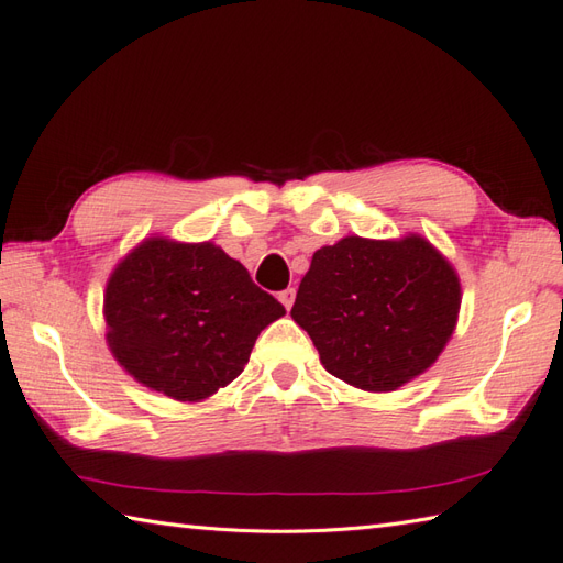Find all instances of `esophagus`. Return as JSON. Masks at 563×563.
Segmentation results:
<instances>
[{"label": "esophagus", "mask_w": 563, "mask_h": 563, "mask_svg": "<svg viewBox=\"0 0 563 563\" xmlns=\"http://www.w3.org/2000/svg\"><path fill=\"white\" fill-rule=\"evenodd\" d=\"M279 301H282V306H284L286 310H291V306H294V301H296V289H284V291L279 294Z\"/></svg>", "instance_id": "1"}]
</instances>
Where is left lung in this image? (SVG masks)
Instances as JSON below:
<instances>
[{"label": "left lung", "instance_id": "1", "mask_svg": "<svg viewBox=\"0 0 563 563\" xmlns=\"http://www.w3.org/2000/svg\"><path fill=\"white\" fill-rule=\"evenodd\" d=\"M460 296L453 265L421 235H346L316 250L291 318L334 378L390 393L441 356L455 330Z\"/></svg>", "mask_w": 563, "mask_h": 563}]
</instances>
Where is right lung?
<instances>
[{"instance_id":"add662e5","label":"right lung","mask_w":563,"mask_h":563,"mask_svg":"<svg viewBox=\"0 0 563 563\" xmlns=\"http://www.w3.org/2000/svg\"><path fill=\"white\" fill-rule=\"evenodd\" d=\"M286 313L214 243L146 239L112 269L108 346L156 393L199 402L243 373L257 334Z\"/></svg>"}]
</instances>
